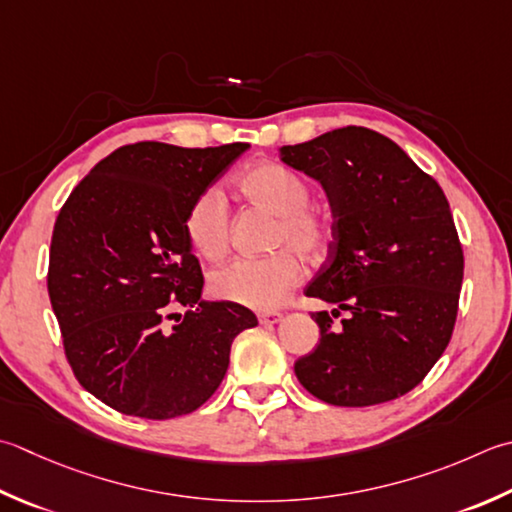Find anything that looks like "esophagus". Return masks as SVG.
<instances>
[{"instance_id": "1", "label": "esophagus", "mask_w": 512, "mask_h": 512, "mask_svg": "<svg viewBox=\"0 0 512 512\" xmlns=\"http://www.w3.org/2000/svg\"><path fill=\"white\" fill-rule=\"evenodd\" d=\"M259 324L262 326H273L277 322H282V313H259Z\"/></svg>"}]
</instances>
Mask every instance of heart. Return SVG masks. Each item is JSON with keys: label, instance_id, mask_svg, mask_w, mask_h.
Listing matches in <instances>:
<instances>
[{"label": "heart", "instance_id": "obj_1", "mask_svg": "<svg viewBox=\"0 0 512 512\" xmlns=\"http://www.w3.org/2000/svg\"><path fill=\"white\" fill-rule=\"evenodd\" d=\"M242 195L277 217L270 248L277 253L262 259H237L210 275V293L230 304L253 310L277 308L302 282L304 268L296 256L319 262L335 239L333 217L308 206L313 190L302 175L277 162H259L239 177ZM184 230L199 255L217 262L228 250L230 215L222 190L204 188L190 202ZM298 254L295 256L294 253Z\"/></svg>", "mask_w": 512, "mask_h": 512}]
</instances>
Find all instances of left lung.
Here are the masks:
<instances>
[{
	"mask_svg": "<svg viewBox=\"0 0 512 512\" xmlns=\"http://www.w3.org/2000/svg\"><path fill=\"white\" fill-rule=\"evenodd\" d=\"M282 162L317 179L333 208L335 239L304 293L346 309L310 317L319 344L295 362L310 395L333 406H375L406 395L453 337L464 250L448 199L393 139L364 126L279 148Z\"/></svg>",
	"mask_w": 512,
	"mask_h": 512,
	"instance_id": "left-lung-1",
	"label": "left lung"
}]
</instances>
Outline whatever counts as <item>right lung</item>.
Masks as SVG:
<instances>
[{"label":"right lung","instance_id":"obj_1","mask_svg":"<svg viewBox=\"0 0 512 512\" xmlns=\"http://www.w3.org/2000/svg\"><path fill=\"white\" fill-rule=\"evenodd\" d=\"M246 148L128 144L59 210L50 306L77 382L119 413H193L222 384L233 339L257 326L244 306L199 299L204 275L184 230L190 202ZM179 305L189 308L184 318L172 313Z\"/></svg>","mask_w":512,"mask_h":512}]
</instances>
